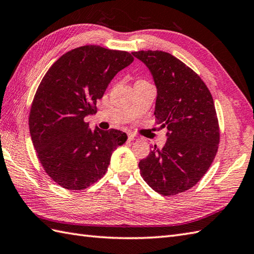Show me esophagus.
<instances>
[{
    "mask_svg": "<svg viewBox=\"0 0 254 254\" xmlns=\"http://www.w3.org/2000/svg\"><path fill=\"white\" fill-rule=\"evenodd\" d=\"M127 140L128 141H133V140H138V136H136L135 134L132 133H128L127 134Z\"/></svg>",
    "mask_w": 254,
    "mask_h": 254,
    "instance_id": "obj_1",
    "label": "esophagus"
}]
</instances>
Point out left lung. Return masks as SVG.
Here are the masks:
<instances>
[{
  "label": "left lung",
  "instance_id": "8db88e82",
  "mask_svg": "<svg viewBox=\"0 0 254 254\" xmlns=\"http://www.w3.org/2000/svg\"><path fill=\"white\" fill-rule=\"evenodd\" d=\"M143 62L157 87L155 117L167 128V143L152 147L138 167L144 181L163 196L196 185L216 155L220 128L213 98L190 67L162 51L132 53Z\"/></svg>",
  "mask_w": 254,
  "mask_h": 254
}]
</instances>
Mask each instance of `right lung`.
Here are the masks:
<instances>
[{
    "label": "right lung",
    "instance_id": "right-lung-1",
    "mask_svg": "<svg viewBox=\"0 0 254 254\" xmlns=\"http://www.w3.org/2000/svg\"><path fill=\"white\" fill-rule=\"evenodd\" d=\"M134 61L125 51L84 45L53 64L35 93L29 117L31 139L45 172L58 185L81 190L105 175L127 136L119 129L88 127L115 75Z\"/></svg>",
    "mask_w": 254,
    "mask_h": 254
}]
</instances>
